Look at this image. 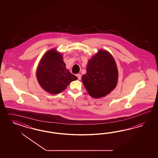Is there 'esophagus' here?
Wrapping results in <instances>:
<instances>
[{
  "instance_id": "1",
  "label": "esophagus",
  "mask_w": 158,
  "mask_h": 158,
  "mask_svg": "<svg viewBox=\"0 0 158 158\" xmlns=\"http://www.w3.org/2000/svg\"><path fill=\"white\" fill-rule=\"evenodd\" d=\"M77 78H78L79 80H81V74H79H79H77Z\"/></svg>"
}]
</instances>
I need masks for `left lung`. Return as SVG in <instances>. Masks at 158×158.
Instances as JSON below:
<instances>
[{
  "mask_svg": "<svg viewBox=\"0 0 158 158\" xmlns=\"http://www.w3.org/2000/svg\"><path fill=\"white\" fill-rule=\"evenodd\" d=\"M118 71L113 56L101 49L87 62L86 73L81 77L90 96L101 98L110 94L117 85Z\"/></svg>",
  "mask_w": 158,
  "mask_h": 158,
  "instance_id": "1",
  "label": "left lung"
}]
</instances>
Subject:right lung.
Segmentation results:
<instances>
[{
	"instance_id": "obj_1",
	"label": "right lung",
	"mask_w": 158,
	"mask_h": 158,
	"mask_svg": "<svg viewBox=\"0 0 158 158\" xmlns=\"http://www.w3.org/2000/svg\"><path fill=\"white\" fill-rule=\"evenodd\" d=\"M36 77L40 86L52 94L62 92L71 81L77 79L66 69L61 53L55 48L43 55L36 70Z\"/></svg>"
}]
</instances>
